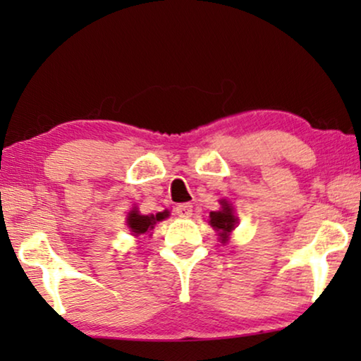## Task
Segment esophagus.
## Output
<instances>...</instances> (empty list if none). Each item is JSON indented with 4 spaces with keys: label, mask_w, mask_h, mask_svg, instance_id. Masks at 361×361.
<instances>
[{
    "label": "esophagus",
    "mask_w": 361,
    "mask_h": 361,
    "mask_svg": "<svg viewBox=\"0 0 361 361\" xmlns=\"http://www.w3.org/2000/svg\"><path fill=\"white\" fill-rule=\"evenodd\" d=\"M176 214L180 216V219H187V216L192 215V205L190 204H180L176 207Z\"/></svg>",
    "instance_id": "34e87169"
}]
</instances>
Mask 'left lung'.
Instances as JSON below:
<instances>
[{
  "label": "left lung",
  "mask_w": 361,
  "mask_h": 361,
  "mask_svg": "<svg viewBox=\"0 0 361 361\" xmlns=\"http://www.w3.org/2000/svg\"><path fill=\"white\" fill-rule=\"evenodd\" d=\"M236 219L233 215V209L226 202H221V210L210 212V225L214 226L216 231H220L221 243L228 240V233L235 228Z\"/></svg>",
  "instance_id": "left-lung-1"
}]
</instances>
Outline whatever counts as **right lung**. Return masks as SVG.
Masks as SVG:
<instances>
[{
  "label": "right lung",
  "instance_id": "obj_1",
  "mask_svg": "<svg viewBox=\"0 0 361 361\" xmlns=\"http://www.w3.org/2000/svg\"><path fill=\"white\" fill-rule=\"evenodd\" d=\"M169 215V212H161V214L154 215H140L137 214V210H131V214L128 215V226H130L131 231L135 235H141V233H146V231H149L154 228L156 221H161L162 219H166V216Z\"/></svg>",
  "mask_w": 361,
  "mask_h": 361
}]
</instances>
